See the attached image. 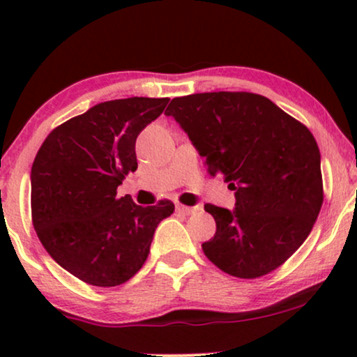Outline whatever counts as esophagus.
I'll use <instances>...</instances> for the list:
<instances>
[{
    "label": "esophagus",
    "mask_w": 357,
    "mask_h": 357,
    "mask_svg": "<svg viewBox=\"0 0 357 357\" xmlns=\"http://www.w3.org/2000/svg\"><path fill=\"white\" fill-rule=\"evenodd\" d=\"M176 211L181 213V215H191V213H195V211H196V208H192V206H186V204L178 203V204H176Z\"/></svg>",
    "instance_id": "esophagus-1"
}]
</instances>
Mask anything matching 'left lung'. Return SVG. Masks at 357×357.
I'll return each instance as SVG.
<instances>
[{
	"mask_svg": "<svg viewBox=\"0 0 357 357\" xmlns=\"http://www.w3.org/2000/svg\"><path fill=\"white\" fill-rule=\"evenodd\" d=\"M235 191V208L204 204L216 233L204 255L238 278L267 275L297 252L324 202L321 153L304 124L250 92L176 97L166 109Z\"/></svg>",
	"mask_w": 357,
	"mask_h": 357,
	"instance_id": "1",
	"label": "left lung"
}]
</instances>
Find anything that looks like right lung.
I'll use <instances>...</instances> for the list:
<instances>
[{"label":"right lung","instance_id":"obj_1","mask_svg":"<svg viewBox=\"0 0 357 357\" xmlns=\"http://www.w3.org/2000/svg\"><path fill=\"white\" fill-rule=\"evenodd\" d=\"M169 99L102 102L55 127L31 166V220L53 260L82 282L116 287L149 255L154 231L173 215L162 199L139 206L117 186L137 169L136 139Z\"/></svg>","mask_w":357,"mask_h":357}]
</instances>
